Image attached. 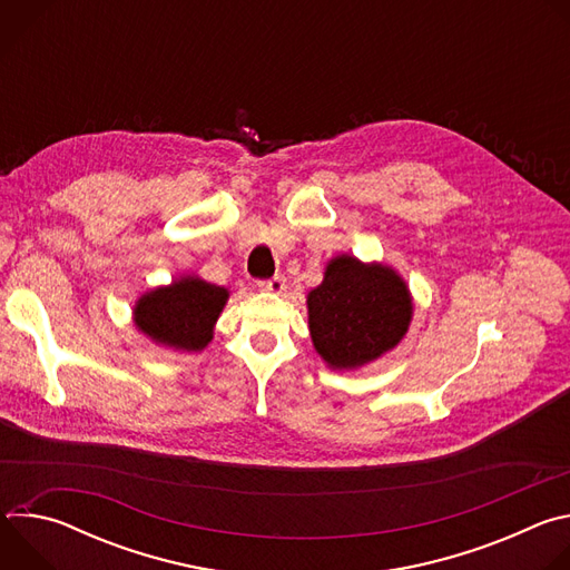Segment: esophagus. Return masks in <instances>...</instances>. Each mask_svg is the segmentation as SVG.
<instances>
[{
	"mask_svg": "<svg viewBox=\"0 0 570 570\" xmlns=\"http://www.w3.org/2000/svg\"><path fill=\"white\" fill-rule=\"evenodd\" d=\"M259 288L262 291H271V293H282L286 288V279H284V275H275L271 279H262Z\"/></svg>",
	"mask_w": 570,
	"mask_h": 570,
	"instance_id": "34e87169",
	"label": "esophagus"
}]
</instances>
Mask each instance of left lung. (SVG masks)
Instances as JSON below:
<instances>
[{
  "mask_svg": "<svg viewBox=\"0 0 570 570\" xmlns=\"http://www.w3.org/2000/svg\"><path fill=\"white\" fill-rule=\"evenodd\" d=\"M306 304L313 345L338 370L365 365L392 350L413 315L409 288L394 271L347 255L327 266Z\"/></svg>",
  "mask_w": 570,
  "mask_h": 570,
  "instance_id": "obj_1",
  "label": "left lung"
}]
</instances>
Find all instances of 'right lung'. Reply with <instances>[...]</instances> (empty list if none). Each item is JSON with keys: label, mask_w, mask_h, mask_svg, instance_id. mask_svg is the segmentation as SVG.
I'll use <instances>...</instances> for the list:
<instances>
[{"label": "right lung", "mask_w": 570, "mask_h": 570, "mask_svg": "<svg viewBox=\"0 0 570 570\" xmlns=\"http://www.w3.org/2000/svg\"><path fill=\"white\" fill-rule=\"evenodd\" d=\"M225 299V288L185 277L144 295L135 306V324L155 343L198 352L212 341L214 322Z\"/></svg>", "instance_id": "1"}]
</instances>
